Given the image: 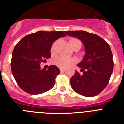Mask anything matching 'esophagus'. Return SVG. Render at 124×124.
Masks as SVG:
<instances>
[{
    "label": "esophagus",
    "mask_w": 124,
    "mask_h": 124,
    "mask_svg": "<svg viewBox=\"0 0 124 124\" xmlns=\"http://www.w3.org/2000/svg\"><path fill=\"white\" fill-rule=\"evenodd\" d=\"M60 72H61V73H62V72L65 71V70H64V69H62V68H60Z\"/></svg>",
    "instance_id": "34e87169"
}]
</instances>
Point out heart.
<instances>
[{
  "mask_svg": "<svg viewBox=\"0 0 124 124\" xmlns=\"http://www.w3.org/2000/svg\"><path fill=\"white\" fill-rule=\"evenodd\" d=\"M69 42H70V44L71 45L72 47L77 43L80 42L77 39L72 38V39H70ZM55 46H56V42L53 43L52 46H51V52H54ZM75 62V60L74 58L66 57V56H58L53 60V64L55 66H58V68H67L73 65Z\"/></svg>",
  "mask_w": 124,
  "mask_h": 124,
  "instance_id": "obj_1",
  "label": "heart"
}]
</instances>
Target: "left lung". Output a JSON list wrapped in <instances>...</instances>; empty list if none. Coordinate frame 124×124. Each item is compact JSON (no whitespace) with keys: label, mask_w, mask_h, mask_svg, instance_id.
<instances>
[{"label":"left lung","mask_w":124,"mask_h":124,"mask_svg":"<svg viewBox=\"0 0 124 124\" xmlns=\"http://www.w3.org/2000/svg\"><path fill=\"white\" fill-rule=\"evenodd\" d=\"M66 35L80 39L85 53L77 66L83 74L75 71L70 79L72 89L87 97L98 95L108 85L113 70V60L108 43L95 34L85 31H66Z\"/></svg>","instance_id":"8db88e82"}]
</instances>
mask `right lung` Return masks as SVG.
Returning <instances> with one entry per match:
<instances>
[{
    "instance_id": "1",
    "label": "right lung",
    "mask_w": 124,
    "mask_h": 124,
    "mask_svg": "<svg viewBox=\"0 0 124 124\" xmlns=\"http://www.w3.org/2000/svg\"><path fill=\"white\" fill-rule=\"evenodd\" d=\"M66 31H44L25 36L13 51L11 68L17 84L30 94H39L53 87L60 74L56 66L40 69L41 62L51 57V48L55 40L66 35Z\"/></svg>"
}]
</instances>
